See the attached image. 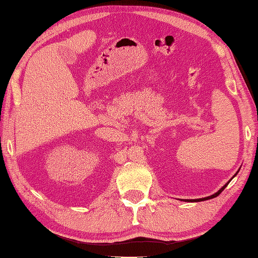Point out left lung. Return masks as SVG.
Masks as SVG:
<instances>
[{
    "label": "left lung",
    "mask_w": 258,
    "mask_h": 258,
    "mask_svg": "<svg viewBox=\"0 0 258 258\" xmlns=\"http://www.w3.org/2000/svg\"><path fill=\"white\" fill-rule=\"evenodd\" d=\"M237 174V173H236ZM236 174H235V175H236ZM235 175H234V176L233 177H235ZM232 177V178H233ZM232 178L231 179H229L228 180V182L225 184V185H224L223 186V187L220 189V190H218V191H216V193L215 194H213V195H211V196H208V197H204V199H197V200H185V202H202V201H206V200H211V199H214V197H216V196H218V195H220L221 193H222V191L224 190V189H225V187H226V186L228 185V183L229 182H231V180H232Z\"/></svg>",
    "instance_id": "8db88e82"
}]
</instances>
